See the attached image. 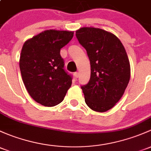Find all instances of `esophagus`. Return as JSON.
Listing matches in <instances>:
<instances>
[{"mask_svg": "<svg viewBox=\"0 0 151 151\" xmlns=\"http://www.w3.org/2000/svg\"><path fill=\"white\" fill-rule=\"evenodd\" d=\"M74 77H75V78H78L79 77V73L78 72H75L74 73Z\"/></svg>", "mask_w": 151, "mask_h": 151, "instance_id": "1", "label": "esophagus"}]
</instances>
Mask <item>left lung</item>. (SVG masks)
Masks as SVG:
<instances>
[{
    "label": "left lung",
    "mask_w": 151,
    "mask_h": 151,
    "mask_svg": "<svg viewBox=\"0 0 151 151\" xmlns=\"http://www.w3.org/2000/svg\"><path fill=\"white\" fill-rule=\"evenodd\" d=\"M76 37L90 62V79L81 87L85 103L95 111L105 112L121 99L129 83L127 52L116 36L99 28H80L76 31Z\"/></svg>",
    "instance_id": "8db88e82"
}]
</instances>
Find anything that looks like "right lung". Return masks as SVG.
Listing matches in <instances>:
<instances>
[{
  "label": "right lung",
  "mask_w": 151,
  "mask_h": 151,
  "mask_svg": "<svg viewBox=\"0 0 151 151\" xmlns=\"http://www.w3.org/2000/svg\"><path fill=\"white\" fill-rule=\"evenodd\" d=\"M74 32L49 29L27 40L22 47L19 68L30 96L42 106L62 102L72 82L64 70L60 50L67 45Z\"/></svg>",
  "instance_id": "obj_1"
}]
</instances>
